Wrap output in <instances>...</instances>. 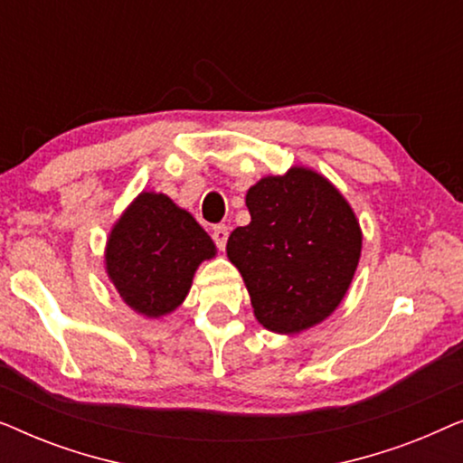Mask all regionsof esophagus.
Masks as SVG:
<instances>
[{"label": "esophagus", "instance_id": "esophagus-1", "mask_svg": "<svg viewBox=\"0 0 463 463\" xmlns=\"http://www.w3.org/2000/svg\"><path fill=\"white\" fill-rule=\"evenodd\" d=\"M227 238H230V230H227L225 225H214L213 227V240H214V244L219 246V250H225Z\"/></svg>", "mask_w": 463, "mask_h": 463}]
</instances>
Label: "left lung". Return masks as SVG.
Returning <instances> with one entry per match:
<instances>
[{
    "instance_id": "left-lung-1",
    "label": "left lung",
    "mask_w": 463,
    "mask_h": 463,
    "mask_svg": "<svg viewBox=\"0 0 463 463\" xmlns=\"http://www.w3.org/2000/svg\"><path fill=\"white\" fill-rule=\"evenodd\" d=\"M250 223L227 240L263 328L297 335L325 322L356 274L363 230L344 194L307 166L268 175L246 192Z\"/></svg>"
}]
</instances>
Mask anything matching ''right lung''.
Listing matches in <instances>:
<instances>
[{
    "mask_svg": "<svg viewBox=\"0 0 463 463\" xmlns=\"http://www.w3.org/2000/svg\"><path fill=\"white\" fill-rule=\"evenodd\" d=\"M214 255L192 213L166 194L141 192L107 236L105 271L132 312L156 320L185 301L195 269Z\"/></svg>",
    "mask_w": 463,
    "mask_h": 463,
    "instance_id": "obj_1",
    "label": "right lung"
}]
</instances>
